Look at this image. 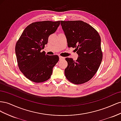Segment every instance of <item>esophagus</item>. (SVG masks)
<instances>
[{
	"label": "esophagus",
	"instance_id": "obj_1",
	"mask_svg": "<svg viewBox=\"0 0 121 121\" xmlns=\"http://www.w3.org/2000/svg\"><path fill=\"white\" fill-rule=\"evenodd\" d=\"M64 59H65V58H64V57H62V56H59V60H64Z\"/></svg>",
	"mask_w": 121,
	"mask_h": 121
}]
</instances>
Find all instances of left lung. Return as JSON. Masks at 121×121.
<instances>
[{"mask_svg":"<svg viewBox=\"0 0 121 121\" xmlns=\"http://www.w3.org/2000/svg\"><path fill=\"white\" fill-rule=\"evenodd\" d=\"M60 24L68 47L75 48L78 55L76 61L65 58V77L75 84L87 82L95 74L102 61L100 36L94 28L82 21H61Z\"/></svg>","mask_w":121,"mask_h":121,"instance_id":"left-lung-1","label":"left lung"}]
</instances>
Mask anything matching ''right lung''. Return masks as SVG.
<instances>
[{
  "label": "right lung",
  "mask_w": 121,
  "mask_h": 121,
  "mask_svg": "<svg viewBox=\"0 0 121 121\" xmlns=\"http://www.w3.org/2000/svg\"><path fill=\"white\" fill-rule=\"evenodd\" d=\"M60 21H45L33 23L25 29L17 41L15 52L19 69L31 81L40 83L48 80L59 60L56 55L41 52L48 37L56 31Z\"/></svg>",
  "instance_id": "add662e5"
}]
</instances>
